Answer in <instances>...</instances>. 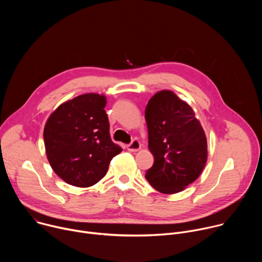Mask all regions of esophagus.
Instances as JSON below:
<instances>
[{
    "label": "esophagus",
    "instance_id": "34e87169",
    "mask_svg": "<svg viewBox=\"0 0 262 262\" xmlns=\"http://www.w3.org/2000/svg\"><path fill=\"white\" fill-rule=\"evenodd\" d=\"M126 149L130 152H136L141 149V143L138 140H134L130 144L126 146Z\"/></svg>",
    "mask_w": 262,
    "mask_h": 262
}]
</instances>
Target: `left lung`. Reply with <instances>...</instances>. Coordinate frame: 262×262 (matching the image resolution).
<instances>
[{
    "label": "left lung",
    "instance_id": "1",
    "mask_svg": "<svg viewBox=\"0 0 262 262\" xmlns=\"http://www.w3.org/2000/svg\"><path fill=\"white\" fill-rule=\"evenodd\" d=\"M148 148L155 158L145 178L163 194L183 191L202 173L207 161V140L192 106L173 91L162 90L145 110Z\"/></svg>",
    "mask_w": 262,
    "mask_h": 262
}]
</instances>
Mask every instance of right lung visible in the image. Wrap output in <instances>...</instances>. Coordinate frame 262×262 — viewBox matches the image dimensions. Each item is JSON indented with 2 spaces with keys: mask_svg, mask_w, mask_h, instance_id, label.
I'll use <instances>...</instances> for the list:
<instances>
[{
  "mask_svg": "<svg viewBox=\"0 0 262 262\" xmlns=\"http://www.w3.org/2000/svg\"><path fill=\"white\" fill-rule=\"evenodd\" d=\"M103 94L86 93L61 103L47 120L46 154L54 172L68 184L88 188L104 177L122 151L110 137Z\"/></svg>",
  "mask_w": 262,
  "mask_h": 262,
  "instance_id": "obj_1",
  "label": "right lung"
}]
</instances>
